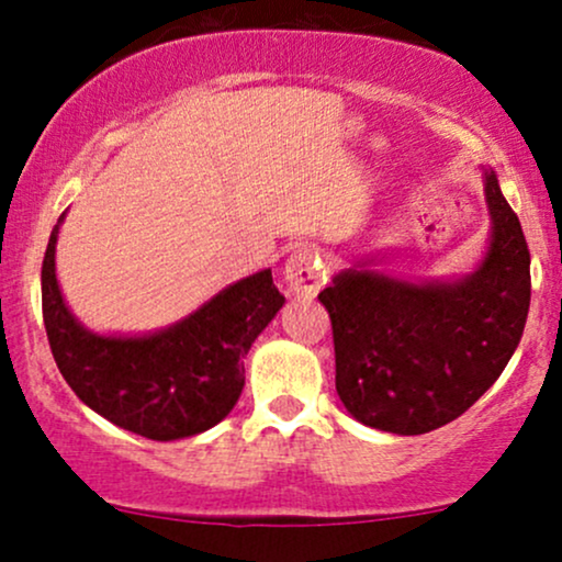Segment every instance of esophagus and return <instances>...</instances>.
Returning <instances> with one entry per match:
<instances>
[{
    "instance_id": "1",
    "label": "esophagus",
    "mask_w": 562,
    "mask_h": 562,
    "mask_svg": "<svg viewBox=\"0 0 562 562\" xmlns=\"http://www.w3.org/2000/svg\"><path fill=\"white\" fill-rule=\"evenodd\" d=\"M327 274H330L327 272V263L319 259L317 250L306 248V245L295 248L285 261L288 290L301 295V299H314L319 288L327 282Z\"/></svg>"
}]
</instances>
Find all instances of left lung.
<instances>
[{
	"instance_id": "left-lung-1",
	"label": "left lung",
	"mask_w": 562,
	"mask_h": 562,
	"mask_svg": "<svg viewBox=\"0 0 562 562\" xmlns=\"http://www.w3.org/2000/svg\"><path fill=\"white\" fill-rule=\"evenodd\" d=\"M492 237L460 280H396L364 263L319 293L333 322L335 389L370 428L420 436L468 412L524 335L531 254L494 171H483Z\"/></svg>"
}]
</instances>
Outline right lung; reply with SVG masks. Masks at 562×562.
Returning a JSON list of instances; mask_svg holds the SVG:
<instances>
[{
  "label": "right lung",
  "instance_id": "obj_1",
  "mask_svg": "<svg viewBox=\"0 0 562 562\" xmlns=\"http://www.w3.org/2000/svg\"><path fill=\"white\" fill-rule=\"evenodd\" d=\"M60 222L42 263V314L57 370L76 396L153 441L198 436L222 423L243 393L245 353L285 303L272 269L232 282L166 330L97 335L70 314L57 285Z\"/></svg>",
  "mask_w": 562,
  "mask_h": 562
}]
</instances>
